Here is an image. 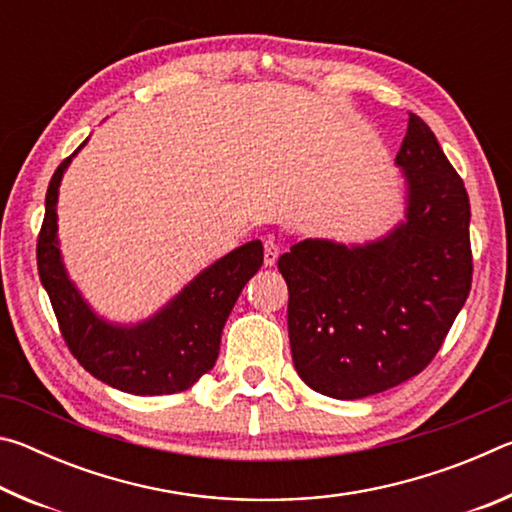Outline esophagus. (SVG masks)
Segmentation results:
<instances>
[{"instance_id": "obj_1", "label": "esophagus", "mask_w": 512, "mask_h": 512, "mask_svg": "<svg viewBox=\"0 0 512 512\" xmlns=\"http://www.w3.org/2000/svg\"><path fill=\"white\" fill-rule=\"evenodd\" d=\"M277 257H280V246H277L273 239H268L264 244V264L273 266L277 262Z\"/></svg>"}]
</instances>
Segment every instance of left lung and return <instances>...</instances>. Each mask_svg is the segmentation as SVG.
<instances>
[{
  "mask_svg": "<svg viewBox=\"0 0 512 512\" xmlns=\"http://www.w3.org/2000/svg\"><path fill=\"white\" fill-rule=\"evenodd\" d=\"M395 164L404 219L386 235L363 244L293 239L277 259L293 366L334 400L388 391L427 368L472 287L470 198L413 112Z\"/></svg>",
  "mask_w": 512,
  "mask_h": 512,
  "instance_id": "obj_1",
  "label": "left lung"
}]
</instances>
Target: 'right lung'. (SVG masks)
I'll return each mask as SVG.
<instances>
[{"label":"right lung","instance_id":"1","mask_svg":"<svg viewBox=\"0 0 512 512\" xmlns=\"http://www.w3.org/2000/svg\"><path fill=\"white\" fill-rule=\"evenodd\" d=\"M85 140L56 169L38 237V273L60 332L81 366L117 391L169 395L187 391L214 368L221 332L241 289L264 262L262 241L230 250L205 266L151 316L117 323L94 309L69 277L58 239V189Z\"/></svg>","mask_w":512,"mask_h":512}]
</instances>
